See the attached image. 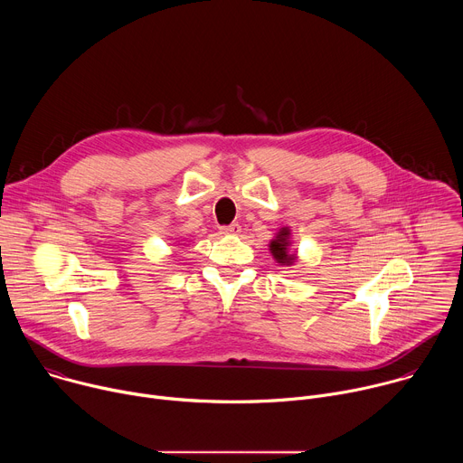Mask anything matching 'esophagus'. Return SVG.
<instances>
[{"mask_svg":"<svg viewBox=\"0 0 463 463\" xmlns=\"http://www.w3.org/2000/svg\"><path fill=\"white\" fill-rule=\"evenodd\" d=\"M240 231H241V227H240L238 223H231V225L222 227V232H223V234H240Z\"/></svg>","mask_w":463,"mask_h":463,"instance_id":"esophagus-1","label":"esophagus"}]
</instances>
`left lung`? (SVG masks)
Masks as SVG:
<instances>
[{
    "mask_svg": "<svg viewBox=\"0 0 463 463\" xmlns=\"http://www.w3.org/2000/svg\"><path fill=\"white\" fill-rule=\"evenodd\" d=\"M289 229L288 227H284V229H280L279 231V234H277V238L269 243V250L273 252V256H275V260L280 263V266H291V263L295 261V254H291L289 252V245H291V241H289Z\"/></svg>",
    "mask_w": 463,
    "mask_h": 463,
    "instance_id": "8db88e82",
    "label": "left lung"
}]
</instances>
